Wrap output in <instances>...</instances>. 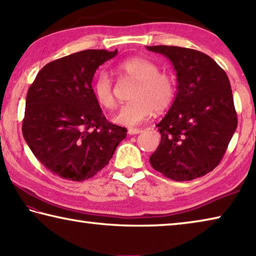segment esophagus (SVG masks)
I'll use <instances>...</instances> for the list:
<instances>
[{"instance_id": "34e87169", "label": "esophagus", "mask_w": 256, "mask_h": 256, "mask_svg": "<svg viewBox=\"0 0 256 256\" xmlns=\"http://www.w3.org/2000/svg\"><path fill=\"white\" fill-rule=\"evenodd\" d=\"M141 132H142L141 128H128V136H133V134H138V133H141Z\"/></svg>"}]
</instances>
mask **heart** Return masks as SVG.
<instances>
[{
  "label": "heart",
  "instance_id": "1",
  "mask_svg": "<svg viewBox=\"0 0 256 256\" xmlns=\"http://www.w3.org/2000/svg\"><path fill=\"white\" fill-rule=\"evenodd\" d=\"M120 74L136 81L131 94L132 102L120 107L114 116L115 123L124 126H136L148 120L156 112L170 107L175 99L176 81L166 72H159L157 64L151 60L134 56L124 60L118 66ZM97 102L106 110H112L116 99L112 82L105 71L98 73L92 86Z\"/></svg>",
  "mask_w": 256,
  "mask_h": 256
}]
</instances>
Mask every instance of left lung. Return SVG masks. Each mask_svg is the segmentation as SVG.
<instances>
[{
  "label": "left lung",
  "instance_id": "left-lung-1",
  "mask_svg": "<svg viewBox=\"0 0 256 256\" xmlns=\"http://www.w3.org/2000/svg\"><path fill=\"white\" fill-rule=\"evenodd\" d=\"M162 54L176 71L177 92L170 110L156 125L162 134L149 162L177 182L214 170L237 128L230 82L222 68L201 52L177 46H146Z\"/></svg>",
  "mask_w": 256,
  "mask_h": 256
}]
</instances>
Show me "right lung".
<instances>
[{"label":"right lung","mask_w":256,"mask_h":256,"mask_svg":"<svg viewBox=\"0 0 256 256\" xmlns=\"http://www.w3.org/2000/svg\"><path fill=\"white\" fill-rule=\"evenodd\" d=\"M118 50H86L42 68L26 98L22 134L40 162L62 178L82 182L112 159L126 128L108 122L94 96L96 70Z\"/></svg>","instance_id":"right-lung-1"}]
</instances>
